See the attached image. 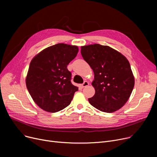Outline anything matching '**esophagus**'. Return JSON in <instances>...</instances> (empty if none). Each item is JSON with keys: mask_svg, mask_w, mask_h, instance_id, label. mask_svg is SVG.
I'll use <instances>...</instances> for the list:
<instances>
[{"mask_svg": "<svg viewBox=\"0 0 157 157\" xmlns=\"http://www.w3.org/2000/svg\"><path fill=\"white\" fill-rule=\"evenodd\" d=\"M88 85H89V83H88V81H84V83L81 85V86L83 87V88H84V87L87 86Z\"/></svg>", "mask_w": 157, "mask_h": 157, "instance_id": "34e87169", "label": "esophagus"}]
</instances>
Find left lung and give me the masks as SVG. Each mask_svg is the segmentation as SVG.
Wrapping results in <instances>:
<instances>
[{
    "label": "left lung",
    "mask_w": 157,
    "mask_h": 157,
    "mask_svg": "<svg viewBox=\"0 0 157 157\" xmlns=\"http://www.w3.org/2000/svg\"><path fill=\"white\" fill-rule=\"evenodd\" d=\"M81 53L94 73L95 93L90 104L105 113H113L125 104L135 80L130 63L119 52L98 44L81 47Z\"/></svg>",
    "instance_id": "left-lung-1"
}]
</instances>
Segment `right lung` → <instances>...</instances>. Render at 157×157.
<instances>
[{
    "label": "right lung",
    "mask_w": 157,
    "mask_h": 157,
    "mask_svg": "<svg viewBox=\"0 0 157 157\" xmlns=\"http://www.w3.org/2000/svg\"><path fill=\"white\" fill-rule=\"evenodd\" d=\"M77 46L59 43L45 48L30 62L26 86L40 108L58 112L68 106L78 87L71 82L67 65L78 53Z\"/></svg>",
    "instance_id": "obj_1"
}]
</instances>
